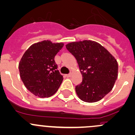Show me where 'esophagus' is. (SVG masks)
Segmentation results:
<instances>
[{
  "label": "esophagus",
  "mask_w": 135,
  "mask_h": 135,
  "mask_svg": "<svg viewBox=\"0 0 135 135\" xmlns=\"http://www.w3.org/2000/svg\"><path fill=\"white\" fill-rule=\"evenodd\" d=\"M71 76H72V74L71 73H70V74H66V76L67 78H70V77H71Z\"/></svg>",
  "instance_id": "obj_1"
}]
</instances>
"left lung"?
<instances>
[{
    "instance_id": "left-lung-1",
    "label": "left lung",
    "mask_w": 135,
    "mask_h": 135,
    "mask_svg": "<svg viewBox=\"0 0 135 135\" xmlns=\"http://www.w3.org/2000/svg\"><path fill=\"white\" fill-rule=\"evenodd\" d=\"M66 49L77 60L83 80L76 86L82 101L93 103L102 100L113 89L118 77V63L104 47L92 41L73 42Z\"/></svg>"
}]
</instances>
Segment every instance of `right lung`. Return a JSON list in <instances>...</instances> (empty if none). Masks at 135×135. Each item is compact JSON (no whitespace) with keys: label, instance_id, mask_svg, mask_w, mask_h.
Instances as JSON below:
<instances>
[{"label":"right lung","instance_id":"obj_1","mask_svg":"<svg viewBox=\"0 0 135 135\" xmlns=\"http://www.w3.org/2000/svg\"><path fill=\"white\" fill-rule=\"evenodd\" d=\"M63 46L62 42L43 41L32 45L22 56L19 64L20 76L26 89L35 96H51L61 84L63 77L54 57Z\"/></svg>","mask_w":135,"mask_h":135}]
</instances>
